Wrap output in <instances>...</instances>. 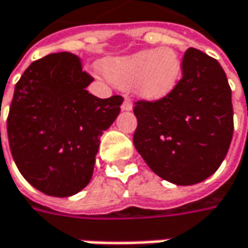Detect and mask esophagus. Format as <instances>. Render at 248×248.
Here are the masks:
<instances>
[{
	"label": "esophagus",
	"instance_id": "1",
	"mask_svg": "<svg viewBox=\"0 0 248 248\" xmlns=\"http://www.w3.org/2000/svg\"><path fill=\"white\" fill-rule=\"evenodd\" d=\"M132 109H133L132 102L129 101V99H124V103H122V110H124V112H129V110H132Z\"/></svg>",
	"mask_w": 248,
	"mask_h": 248
}]
</instances>
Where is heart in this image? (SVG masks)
<instances>
[{
	"label": "heart",
	"mask_w": 248,
	"mask_h": 248,
	"mask_svg": "<svg viewBox=\"0 0 248 248\" xmlns=\"http://www.w3.org/2000/svg\"><path fill=\"white\" fill-rule=\"evenodd\" d=\"M103 75L121 88H130L143 101H160L176 89L182 62L171 48H155L102 63Z\"/></svg>",
	"instance_id": "heart-1"
}]
</instances>
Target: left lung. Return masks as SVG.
Listing matches in <instances>:
<instances>
[{
	"label": "left lung",
	"instance_id": "left-lung-1",
	"mask_svg": "<svg viewBox=\"0 0 248 248\" xmlns=\"http://www.w3.org/2000/svg\"><path fill=\"white\" fill-rule=\"evenodd\" d=\"M183 78L165 99L136 102L133 143L159 177L190 186L210 177L233 138L232 89L220 63L190 48Z\"/></svg>",
	"mask_w": 248,
	"mask_h": 248
}]
</instances>
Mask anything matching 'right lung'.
<instances>
[{
	"label": "right lung",
	"instance_id": "right-lung-1",
	"mask_svg": "<svg viewBox=\"0 0 248 248\" xmlns=\"http://www.w3.org/2000/svg\"><path fill=\"white\" fill-rule=\"evenodd\" d=\"M92 80L78 57L58 52L32 62L15 85L7 122L12 157L48 196H74L89 185L101 136L121 112L122 96H93L86 91Z\"/></svg>",
	"mask_w": 248,
	"mask_h": 248
}]
</instances>
